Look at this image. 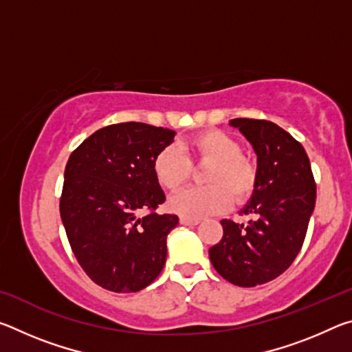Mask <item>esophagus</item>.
<instances>
[{"label":"esophagus","instance_id":"1","mask_svg":"<svg viewBox=\"0 0 352 352\" xmlns=\"http://www.w3.org/2000/svg\"><path fill=\"white\" fill-rule=\"evenodd\" d=\"M180 223L182 225H188V226H194V225H199L200 220L199 219H189V217H180Z\"/></svg>","mask_w":352,"mask_h":352}]
</instances>
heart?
<instances>
[{
  "instance_id": "obj_1",
  "label": "heart",
  "mask_w": 352,
  "mask_h": 352,
  "mask_svg": "<svg viewBox=\"0 0 352 352\" xmlns=\"http://www.w3.org/2000/svg\"><path fill=\"white\" fill-rule=\"evenodd\" d=\"M242 152L241 141L219 129L190 136L183 148L169 144L158 151L153 174L169 192H177L190 180L192 164H210L204 174L206 186L184 189L172 197V211L183 217L201 219L228 210L231 197L236 204L247 201L258 186V168Z\"/></svg>"
}]
</instances>
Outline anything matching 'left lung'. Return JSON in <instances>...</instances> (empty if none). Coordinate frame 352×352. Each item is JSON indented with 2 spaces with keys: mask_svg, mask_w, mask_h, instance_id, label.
I'll return each mask as SVG.
<instances>
[{
  "mask_svg": "<svg viewBox=\"0 0 352 352\" xmlns=\"http://www.w3.org/2000/svg\"><path fill=\"white\" fill-rule=\"evenodd\" d=\"M258 153V186L242 214L247 226L220 220L223 236L210 248L214 269L226 281L254 287L289 269L311 220L317 184L311 162L294 136L265 119H231Z\"/></svg>",
  "mask_w": 352,
  "mask_h": 352,
  "instance_id": "left-lung-1",
  "label": "left lung"
}]
</instances>
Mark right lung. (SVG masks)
<instances>
[{"label": "right lung", "instance_id": "1", "mask_svg": "<svg viewBox=\"0 0 352 352\" xmlns=\"http://www.w3.org/2000/svg\"><path fill=\"white\" fill-rule=\"evenodd\" d=\"M174 135L142 122L111 124L69 155L60 217L77 262L100 287L132 294L163 270L178 217L157 214L166 197L153 158Z\"/></svg>", "mask_w": 352, "mask_h": 352}]
</instances>
